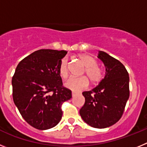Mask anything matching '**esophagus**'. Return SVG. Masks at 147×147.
Wrapping results in <instances>:
<instances>
[{
  "label": "esophagus",
  "instance_id": "34e87169",
  "mask_svg": "<svg viewBox=\"0 0 147 147\" xmlns=\"http://www.w3.org/2000/svg\"><path fill=\"white\" fill-rule=\"evenodd\" d=\"M71 94H72V96L74 97V96H75L76 94H77V93H76V92H72V93H71Z\"/></svg>",
  "mask_w": 147,
  "mask_h": 147
}]
</instances>
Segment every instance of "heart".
I'll return each instance as SVG.
<instances>
[{"label": "heart", "instance_id": "obj_1", "mask_svg": "<svg viewBox=\"0 0 147 147\" xmlns=\"http://www.w3.org/2000/svg\"><path fill=\"white\" fill-rule=\"evenodd\" d=\"M78 58L82 62L85 68L84 74L87 75L92 84H98L102 79V71L97 66V63L91 56L82 54L78 55ZM59 76L65 79L68 75V61L67 57L62 58L58 67ZM86 76L82 77H71L65 82V88L73 91H80L85 89L89 85V80Z\"/></svg>", "mask_w": 147, "mask_h": 147}]
</instances>
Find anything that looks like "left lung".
<instances>
[{"instance_id": "obj_1", "label": "left lung", "mask_w": 147, "mask_h": 147, "mask_svg": "<svg viewBox=\"0 0 147 147\" xmlns=\"http://www.w3.org/2000/svg\"><path fill=\"white\" fill-rule=\"evenodd\" d=\"M97 57L105 65V76L96 88L83 92L85 102L80 114L88 125L103 129L115 124L121 117L129 96V77L118 59L102 51Z\"/></svg>"}]
</instances>
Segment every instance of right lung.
I'll return each instance as SVG.
<instances>
[{
  "label": "right lung",
  "instance_id": "add662e5",
  "mask_svg": "<svg viewBox=\"0 0 147 147\" xmlns=\"http://www.w3.org/2000/svg\"><path fill=\"white\" fill-rule=\"evenodd\" d=\"M64 50L41 49L22 59L12 77L13 101L24 120L36 129H50L60 121L62 104L71 98L62 87L58 67Z\"/></svg>",
  "mask_w": 147,
  "mask_h": 147
}]
</instances>
